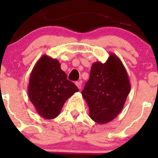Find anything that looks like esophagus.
Segmentation results:
<instances>
[{"label": "esophagus", "instance_id": "esophagus-1", "mask_svg": "<svg viewBox=\"0 0 158 158\" xmlns=\"http://www.w3.org/2000/svg\"><path fill=\"white\" fill-rule=\"evenodd\" d=\"M76 85H77V88L80 90L81 88V81H77V82H76Z\"/></svg>", "mask_w": 158, "mask_h": 158}]
</instances>
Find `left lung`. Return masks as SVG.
Instances as JSON below:
<instances>
[{
	"label": "left lung",
	"instance_id": "obj_1",
	"mask_svg": "<svg viewBox=\"0 0 158 158\" xmlns=\"http://www.w3.org/2000/svg\"><path fill=\"white\" fill-rule=\"evenodd\" d=\"M131 90L128 73L118 56L110 53L105 63H93L90 79L81 91L89 108V117L106 124L122 110Z\"/></svg>",
	"mask_w": 158,
	"mask_h": 158
}]
</instances>
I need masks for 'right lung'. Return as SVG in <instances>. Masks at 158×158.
Returning <instances> with one entry per match:
<instances>
[{"mask_svg":"<svg viewBox=\"0 0 158 158\" xmlns=\"http://www.w3.org/2000/svg\"><path fill=\"white\" fill-rule=\"evenodd\" d=\"M78 91L77 87L68 80L57 59L44 55L38 60L30 74L28 96L43 118L58 117L67 99Z\"/></svg>","mask_w":158,"mask_h":158,"instance_id":"1","label":"right lung"}]
</instances>
